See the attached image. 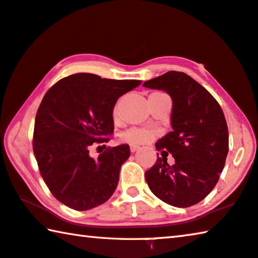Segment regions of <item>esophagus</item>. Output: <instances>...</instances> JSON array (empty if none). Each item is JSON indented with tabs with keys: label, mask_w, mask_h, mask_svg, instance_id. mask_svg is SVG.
<instances>
[{
	"label": "esophagus",
	"mask_w": 258,
	"mask_h": 258,
	"mask_svg": "<svg viewBox=\"0 0 258 258\" xmlns=\"http://www.w3.org/2000/svg\"><path fill=\"white\" fill-rule=\"evenodd\" d=\"M139 150V146L137 145H130V151L133 152V153H135V152Z\"/></svg>",
	"instance_id": "34e87169"
}]
</instances>
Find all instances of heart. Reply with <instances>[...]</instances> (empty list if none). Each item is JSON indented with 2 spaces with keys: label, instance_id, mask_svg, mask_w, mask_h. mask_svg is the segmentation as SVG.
Wrapping results in <instances>:
<instances>
[{
  "label": "heart",
  "instance_id": "1",
  "mask_svg": "<svg viewBox=\"0 0 258 258\" xmlns=\"http://www.w3.org/2000/svg\"><path fill=\"white\" fill-rule=\"evenodd\" d=\"M117 109H119V104L115 105L113 109V114L116 115ZM154 137V133L150 132L146 129H138V128H132L123 134V141L128 143H133V144H145V143L150 142L152 138Z\"/></svg>",
  "mask_w": 258,
  "mask_h": 258
}]
</instances>
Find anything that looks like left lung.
<instances>
[{
  "mask_svg": "<svg viewBox=\"0 0 258 258\" xmlns=\"http://www.w3.org/2000/svg\"><path fill=\"white\" fill-rule=\"evenodd\" d=\"M143 86L171 97L172 132L159 139L155 147L175 158L174 166H169L166 158H158L145 172L146 181L166 204L191 207L213 191L224 168L229 152L224 113L210 92L183 72H167Z\"/></svg>",
  "mask_w": 258,
  "mask_h": 258,
  "instance_id": "left-lung-1",
  "label": "left lung"
}]
</instances>
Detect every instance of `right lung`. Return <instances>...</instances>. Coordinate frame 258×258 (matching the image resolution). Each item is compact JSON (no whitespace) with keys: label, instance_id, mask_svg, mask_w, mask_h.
Instances as JSON below:
<instances>
[{"label":"right lung","instance_id":"1","mask_svg":"<svg viewBox=\"0 0 258 258\" xmlns=\"http://www.w3.org/2000/svg\"><path fill=\"white\" fill-rule=\"evenodd\" d=\"M141 83L78 73L46 91L36 113L33 151L42 178L61 204L88 210L112 197L122 163L130 157L129 145L107 149L97 159L89 147L108 141L117 99Z\"/></svg>","mask_w":258,"mask_h":258}]
</instances>
